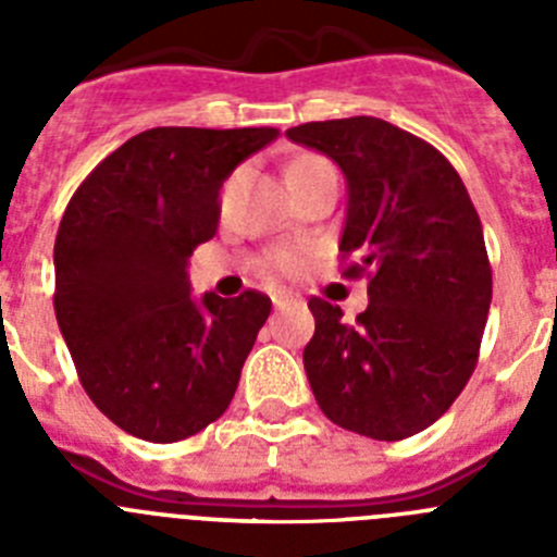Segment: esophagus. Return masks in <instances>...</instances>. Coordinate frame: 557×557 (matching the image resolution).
Listing matches in <instances>:
<instances>
[{"instance_id":"1","label":"esophagus","mask_w":557,"mask_h":557,"mask_svg":"<svg viewBox=\"0 0 557 557\" xmlns=\"http://www.w3.org/2000/svg\"><path fill=\"white\" fill-rule=\"evenodd\" d=\"M289 301H298V298H295L293 293H275L273 295V307L275 309H282L284 304H289Z\"/></svg>"}]
</instances>
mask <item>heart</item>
<instances>
[{
	"mask_svg": "<svg viewBox=\"0 0 557 557\" xmlns=\"http://www.w3.org/2000/svg\"><path fill=\"white\" fill-rule=\"evenodd\" d=\"M314 161H323V159H318V156H304V159L295 161L293 166H307V164H314ZM268 264L270 270H275V273H282V275L301 273L304 264H307V250L298 248V245H278V248H273L268 253Z\"/></svg>",
	"mask_w": 557,
	"mask_h": 557,
	"instance_id": "heart-1",
	"label": "heart"
}]
</instances>
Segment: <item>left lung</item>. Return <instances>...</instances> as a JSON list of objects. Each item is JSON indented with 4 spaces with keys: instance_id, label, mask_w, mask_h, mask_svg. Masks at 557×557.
<instances>
[{
    "instance_id": "left-lung-1",
    "label": "left lung",
    "mask_w": 557,
    "mask_h": 557,
    "mask_svg": "<svg viewBox=\"0 0 557 557\" xmlns=\"http://www.w3.org/2000/svg\"><path fill=\"white\" fill-rule=\"evenodd\" d=\"M348 181L343 275H368V309L309 298L304 368L329 421L373 441H405L444 416L471 379L491 307L480 214L430 141L376 116L289 127Z\"/></svg>"
}]
</instances>
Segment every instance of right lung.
I'll use <instances>...</instances> for the list:
<instances>
[{
    "label": "right lung",
    "instance_id": "obj_1",
    "mask_svg": "<svg viewBox=\"0 0 557 557\" xmlns=\"http://www.w3.org/2000/svg\"><path fill=\"white\" fill-rule=\"evenodd\" d=\"M275 127H152L77 186L55 236V318L83 391L113 424L175 444L228 410L270 298L189 293L220 186Z\"/></svg>",
    "mask_w": 557,
    "mask_h": 557
}]
</instances>
